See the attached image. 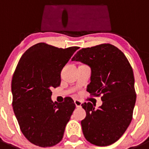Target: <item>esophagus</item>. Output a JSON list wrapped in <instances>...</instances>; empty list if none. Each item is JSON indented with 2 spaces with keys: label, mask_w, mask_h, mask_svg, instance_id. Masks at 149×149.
<instances>
[{
  "label": "esophagus",
  "mask_w": 149,
  "mask_h": 149,
  "mask_svg": "<svg viewBox=\"0 0 149 149\" xmlns=\"http://www.w3.org/2000/svg\"><path fill=\"white\" fill-rule=\"evenodd\" d=\"M74 101V104H75V105H76V107H81V104H82V102H81L80 100L75 99Z\"/></svg>",
  "instance_id": "1"
}]
</instances>
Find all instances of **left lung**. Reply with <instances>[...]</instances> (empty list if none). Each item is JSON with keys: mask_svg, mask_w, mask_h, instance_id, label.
<instances>
[{"mask_svg": "<svg viewBox=\"0 0 149 149\" xmlns=\"http://www.w3.org/2000/svg\"><path fill=\"white\" fill-rule=\"evenodd\" d=\"M91 68L87 92L101 95L102 105L95 109L90 102L82 104L86 116L81 121L87 141L98 146L116 142L132 120L136 95L132 67L125 55L116 46L101 44L82 48L72 57Z\"/></svg>", "mask_w": 149, "mask_h": 149, "instance_id": "left-lung-1", "label": "left lung"}]
</instances>
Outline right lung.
<instances>
[{"label":"right lung","instance_id":"obj_1","mask_svg":"<svg viewBox=\"0 0 149 149\" xmlns=\"http://www.w3.org/2000/svg\"><path fill=\"white\" fill-rule=\"evenodd\" d=\"M78 47L59 48L40 42L21 57L12 79L13 107L24 136L39 147L61 141L75 109L70 97L54 103L51 89L60 85V72Z\"/></svg>","mask_w":149,"mask_h":149}]
</instances>
